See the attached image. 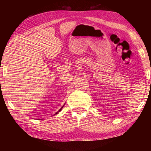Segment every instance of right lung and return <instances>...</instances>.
I'll use <instances>...</instances> for the list:
<instances>
[{
    "instance_id": "add662e5",
    "label": "right lung",
    "mask_w": 151,
    "mask_h": 151,
    "mask_svg": "<svg viewBox=\"0 0 151 151\" xmlns=\"http://www.w3.org/2000/svg\"><path fill=\"white\" fill-rule=\"evenodd\" d=\"M63 106H62V108H61V109H60V110H59V111H58V112H57V113H56V114H55H55H58V113H59V112H60V111H61V110H62V108H63Z\"/></svg>"
}]
</instances>
